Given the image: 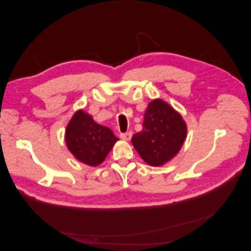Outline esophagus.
Instances as JSON below:
<instances>
[{
    "label": "esophagus",
    "instance_id": "esophagus-1",
    "mask_svg": "<svg viewBox=\"0 0 251 251\" xmlns=\"http://www.w3.org/2000/svg\"><path fill=\"white\" fill-rule=\"evenodd\" d=\"M120 138L126 140V141L131 140V138H132V132H126V133L120 134Z\"/></svg>",
    "mask_w": 251,
    "mask_h": 251
}]
</instances>
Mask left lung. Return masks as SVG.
<instances>
[{
    "label": "left lung",
    "mask_w": 251,
    "mask_h": 251,
    "mask_svg": "<svg viewBox=\"0 0 251 251\" xmlns=\"http://www.w3.org/2000/svg\"><path fill=\"white\" fill-rule=\"evenodd\" d=\"M187 126L181 114L168 102L156 98L144 112L142 130L132 143L144 162L162 166L176 156L186 139Z\"/></svg>",
    "instance_id": "obj_1"
}]
</instances>
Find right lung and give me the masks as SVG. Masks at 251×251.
Returning <instances> with one entry per match:
<instances>
[{
	"label": "right lung",
	"mask_w": 251,
	"mask_h": 251,
	"mask_svg": "<svg viewBox=\"0 0 251 251\" xmlns=\"http://www.w3.org/2000/svg\"><path fill=\"white\" fill-rule=\"evenodd\" d=\"M118 140L109 127L95 123L81 109L74 113L65 132L68 150L76 160L89 166L102 163Z\"/></svg>",
	"instance_id": "right-lung-1"
}]
</instances>
